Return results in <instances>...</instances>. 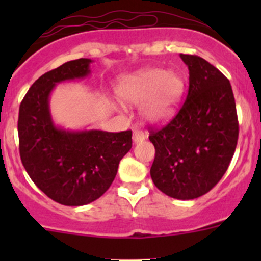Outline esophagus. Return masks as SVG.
Listing matches in <instances>:
<instances>
[{"label": "esophagus", "mask_w": 261, "mask_h": 261, "mask_svg": "<svg viewBox=\"0 0 261 261\" xmlns=\"http://www.w3.org/2000/svg\"><path fill=\"white\" fill-rule=\"evenodd\" d=\"M133 139H134V143H135V144L141 143V141L145 139V134H144L141 130H139V128H135V130H134Z\"/></svg>", "instance_id": "34e87169"}]
</instances>
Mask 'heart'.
<instances>
[{
	"label": "heart",
	"instance_id": "b5f03b06",
	"mask_svg": "<svg viewBox=\"0 0 261 261\" xmlns=\"http://www.w3.org/2000/svg\"><path fill=\"white\" fill-rule=\"evenodd\" d=\"M184 81L174 70L150 68L127 75L118 83L117 94L130 105L141 104V114L150 122H160L177 109Z\"/></svg>",
	"mask_w": 261,
	"mask_h": 261
}]
</instances>
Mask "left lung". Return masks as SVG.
I'll return each mask as SVG.
<instances>
[{
	"instance_id": "left-lung-1",
	"label": "left lung",
	"mask_w": 261,
	"mask_h": 261,
	"mask_svg": "<svg viewBox=\"0 0 261 261\" xmlns=\"http://www.w3.org/2000/svg\"><path fill=\"white\" fill-rule=\"evenodd\" d=\"M180 58L189 70L188 94L168 125L151 130L150 175L163 193L187 201L206 194L223 177L238 145L239 122L227 78L203 58Z\"/></svg>"
}]
</instances>
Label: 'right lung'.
Returning <instances> with one entry per match:
<instances>
[{
	"label": "right lung",
	"mask_w": 261,
	"mask_h": 261,
	"mask_svg": "<svg viewBox=\"0 0 261 261\" xmlns=\"http://www.w3.org/2000/svg\"><path fill=\"white\" fill-rule=\"evenodd\" d=\"M92 60H70L41 75L18 111V141L23 168L40 191L64 206L96 201L114 181L120 160L133 146V133L68 130L55 125L49 99L57 84L91 74Z\"/></svg>",
	"instance_id": "obj_1"
}]
</instances>
